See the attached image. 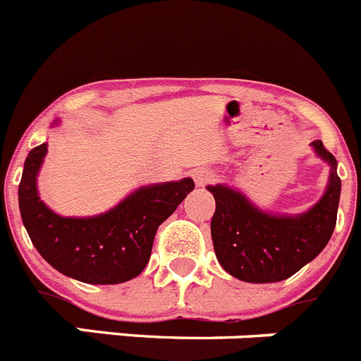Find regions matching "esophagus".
I'll return each instance as SVG.
<instances>
[{
    "instance_id": "obj_1",
    "label": "esophagus",
    "mask_w": 361,
    "mask_h": 361,
    "mask_svg": "<svg viewBox=\"0 0 361 361\" xmlns=\"http://www.w3.org/2000/svg\"><path fill=\"white\" fill-rule=\"evenodd\" d=\"M193 180H195L197 188H204L215 180V173L208 168H199V170L193 171Z\"/></svg>"
}]
</instances>
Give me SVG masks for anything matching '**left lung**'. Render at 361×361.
Masks as SVG:
<instances>
[{"mask_svg": "<svg viewBox=\"0 0 361 361\" xmlns=\"http://www.w3.org/2000/svg\"><path fill=\"white\" fill-rule=\"evenodd\" d=\"M331 164L329 186L317 206L298 216H275L257 209L228 186H208L215 197L212 238L216 260L229 275L250 283L289 279L324 250L336 226L342 180L336 159L322 141H312Z\"/></svg>", "mask_w": 361, "mask_h": 361, "instance_id": "left-lung-1", "label": "left lung"}]
</instances>
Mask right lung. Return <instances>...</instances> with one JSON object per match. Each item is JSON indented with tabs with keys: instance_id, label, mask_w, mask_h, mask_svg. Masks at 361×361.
I'll return each instance as SVG.
<instances>
[{
	"instance_id": "add662e5",
	"label": "right lung",
	"mask_w": 361,
	"mask_h": 361,
	"mask_svg": "<svg viewBox=\"0 0 361 361\" xmlns=\"http://www.w3.org/2000/svg\"><path fill=\"white\" fill-rule=\"evenodd\" d=\"M47 145L30 149L19 183V212L32 244L59 273L85 283H121L141 275L159 226L195 183L153 184L133 191L103 215L65 219L39 200L36 188Z\"/></svg>"
}]
</instances>
